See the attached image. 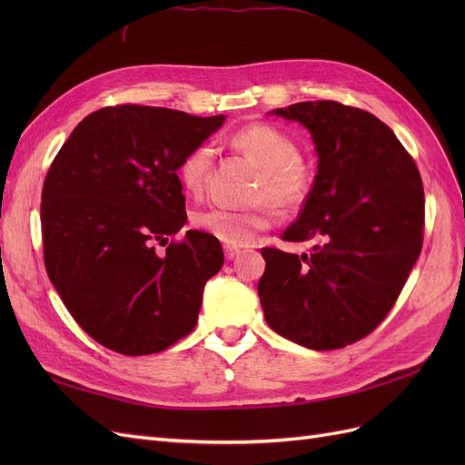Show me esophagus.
<instances>
[{"label": "esophagus", "instance_id": "1", "mask_svg": "<svg viewBox=\"0 0 465 465\" xmlns=\"http://www.w3.org/2000/svg\"><path fill=\"white\" fill-rule=\"evenodd\" d=\"M238 254H241V250H238V248L224 246V258H227V260H232V258L238 256Z\"/></svg>", "mask_w": 465, "mask_h": 465}]
</instances>
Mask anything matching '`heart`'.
<instances>
[{
  "mask_svg": "<svg viewBox=\"0 0 465 465\" xmlns=\"http://www.w3.org/2000/svg\"><path fill=\"white\" fill-rule=\"evenodd\" d=\"M231 143L260 166V180L254 192V202L260 203L248 211L227 207L200 209L192 215V224L224 246L238 248L250 244L258 232L272 227L275 215L270 201L283 213L299 211L306 203L314 188V171L299 157L297 142L272 124H248L234 132ZM211 164L213 151L209 145L192 149L178 166L182 188L192 195H202Z\"/></svg>",
  "mask_w": 465,
  "mask_h": 465,
  "instance_id": "1",
  "label": "heart"
}]
</instances>
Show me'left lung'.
<instances>
[{"label":"left lung","mask_w":465,"mask_h":465,"mask_svg":"<svg viewBox=\"0 0 465 465\" xmlns=\"http://www.w3.org/2000/svg\"><path fill=\"white\" fill-rule=\"evenodd\" d=\"M312 134L318 174L283 241H316L311 254L262 248L258 283L270 328L314 351L372 333L396 304L423 248L419 168L388 125L335 101L277 108Z\"/></svg>","instance_id":"8db88e82"}]
</instances>
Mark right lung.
Returning a JSON list of instances; mask_svg holds the SVG:
<instances>
[{"label":"right lung","instance_id":"add662e5","mask_svg":"<svg viewBox=\"0 0 465 465\" xmlns=\"http://www.w3.org/2000/svg\"><path fill=\"white\" fill-rule=\"evenodd\" d=\"M223 122L104 106L79 122L48 168L40 203L48 277L79 326L116 353H161L195 328L203 285L224 256L202 231L174 241L186 223L176 171Z\"/></svg>","mask_w":465,"mask_h":465}]
</instances>
